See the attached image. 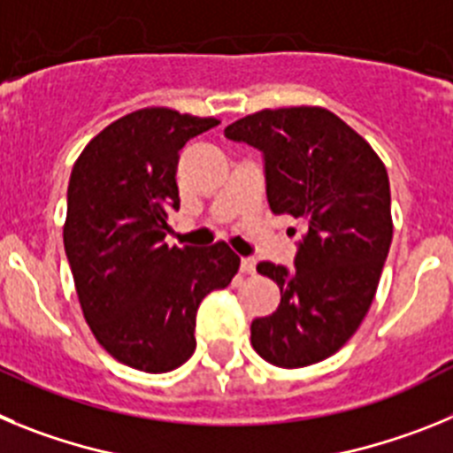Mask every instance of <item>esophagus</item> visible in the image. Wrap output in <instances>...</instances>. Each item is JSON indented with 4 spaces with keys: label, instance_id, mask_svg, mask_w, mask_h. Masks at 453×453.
Wrapping results in <instances>:
<instances>
[{
    "label": "esophagus",
    "instance_id": "34e87169",
    "mask_svg": "<svg viewBox=\"0 0 453 453\" xmlns=\"http://www.w3.org/2000/svg\"><path fill=\"white\" fill-rule=\"evenodd\" d=\"M240 272H242V274H254L256 272L254 258H250V256H247V258H242V261H240Z\"/></svg>",
    "mask_w": 453,
    "mask_h": 453
}]
</instances>
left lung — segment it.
I'll list each match as a JSON object with an SVG mask.
<instances>
[{
  "mask_svg": "<svg viewBox=\"0 0 453 453\" xmlns=\"http://www.w3.org/2000/svg\"><path fill=\"white\" fill-rule=\"evenodd\" d=\"M224 135L263 151L272 213L302 219L295 267L256 270L281 303L251 322V345L276 367H306L334 356L372 306L392 242L390 181L365 138L319 106L265 108Z\"/></svg>",
  "mask_w": 453,
  "mask_h": 453,
  "instance_id": "obj_1",
  "label": "left lung"
}]
</instances>
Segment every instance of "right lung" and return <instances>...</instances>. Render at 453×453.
<instances>
[{"label": "right lung", "mask_w": 453, "mask_h": 453, "mask_svg": "<svg viewBox=\"0 0 453 453\" xmlns=\"http://www.w3.org/2000/svg\"><path fill=\"white\" fill-rule=\"evenodd\" d=\"M215 124L140 108L95 135L72 167L63 245L79 303L99 345L134 370L183 365L197 347L199 303L240 267L226 242H165L170 213L179 211V151Z\"/></svg>", "instance_id": "right-lung-1"}]
</instances>
